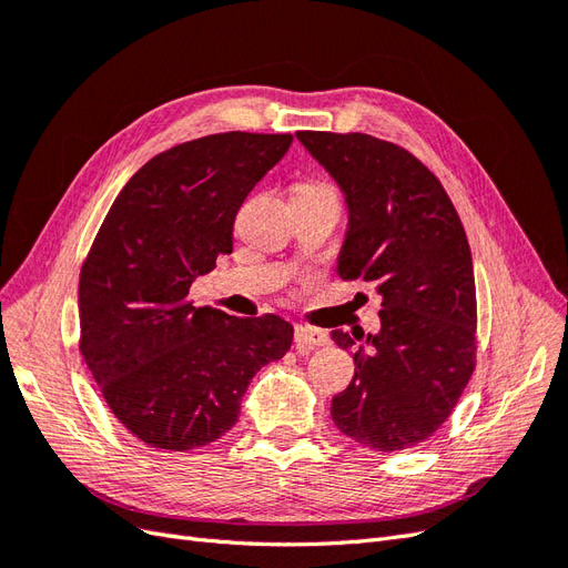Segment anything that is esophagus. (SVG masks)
Segmentation results:
<instances>
[{"instance_id": "34e87169", "label": "esophagus", "mask_w": 568, "mask_h": 568, "mask_svg": "<svg viewBox=\"0 0 568 568\" xmlns=\"http://www.w3.org/2000/svg\"><path fill=\"white\" fill-rule=\"evenodd\" d=\"M294 338H296V346L301 351L320 348V346H326V343H329V336H326V332L317 329V326H311V324H298Z\"/></svg>"}]
</instances>
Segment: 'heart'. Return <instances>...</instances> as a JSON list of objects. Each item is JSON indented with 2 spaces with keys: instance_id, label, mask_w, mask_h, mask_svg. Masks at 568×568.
<instances>
[{
  "instance_id": "obj_1",
  "label": "heart",
  "mask_w": 568,
  "mask_h": 568,
  "mask_svg": "<svg viewBox=\"0 0 568 568\" xmlns=\"http://www.w3.org/2000/svg\"><path fill=\"white\" fill-rule=\"evenodd\" d=\"M320 192H336L334 184L329 182H320V180H311V182H298L294 186V196H303V194H320Z\"/></svg>"
}]
</instances>
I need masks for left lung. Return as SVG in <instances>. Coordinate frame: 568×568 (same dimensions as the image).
I'll list each match as a JSON object with an SVG mask.
<instances>
[{
	"label": "left lung",
	"instance_id": "1",
	"mask_svg": "<svg viewBox=\"0 0 568 568\" xmlns=\"http://www.w3.org/2000/svg\"><path fill=\"white\" fill-rule=\"evenodd\" d=\"M348 201L343 282L382 294V332L332 336L355 376L334 395L341 434L382 453L432 438L476 367V284L467 234L440 180L415 153L363 132L301 130Z\"/></svg>",
	"mask_w": 568,
	"mask_h": 568
}]
</instances>
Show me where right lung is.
Here are the masks:
<instances>
[{
    "label": "right lung",
    "instance_id": "right-lung-1",
    "mask_svg": "<svg viewBox=\"0 0 568 568\" xmlns=\"http://www.w3.org/2000/svg\"><path fill=\"white\" fill-rule=\"evenodd\" d=\"M291 134L220 132L146 161L123 186L80 270V353L106 405L151 448L225 436L257 369L284 357L277 315L196 307L189 288L232 253L234 220Z\"/></svg>",
    "mask_w": 568,
    "mask_h": 568
}]
</instances>
